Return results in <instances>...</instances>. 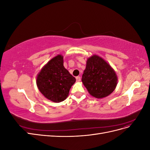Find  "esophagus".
<instances>
[{
	"mask_svg": "<svg viewBox=\"0 0 150 150\" xmlns=\"http://www.w3.org/2000/svg\"><path fill=\"white\" fill-rule=\"evenodd\" d=\"M76 79V81H78V82H79V81H81V77L80 76H77Z\"/></svg>",
	"mask_w": 150,
	"mask_h": 150,
	"instance_id": "obj_1",
	"label": "esophagus"
}]
</instances>
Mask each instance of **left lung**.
Wrapping results in <instances>:
<instances>
[{
  "instance_id": "obj_1",
  "label": "left lung",
  "mask_w": 150,
  "mask_h": 150,
  "mask_svg": "<svg viewBox=\"0 0 150 150\" xmlns=\"http://www.w3.org/2000/svg\"><path fill=\"white\" fill-rule=\"evenodd\" d=\"M82 82L92 96L103 98L115 89L117 77L115 70L101 57L93 55L86 62Z\"/></svg>"
}]
</instances>
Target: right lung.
Here are the masks:
<instances>
[{
  "instance_id": "right-lung-1",
  "label": "right lung",
  "mask_w": 150,
  "mask_h": 150,
  "mask_svg": "<svg viewBox=\"0 0 150 150\" xmlns=\"http://www.w3.org/2000/svg\"><path fill=\"white\" fill-rule=\"evenodd\" d=\"M63 64V56L59 54L42 68L36 79L40 92L49 100L55 103L65 100L71 86L76 82V78Z\"/></svg>"
}]
</instances>
